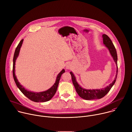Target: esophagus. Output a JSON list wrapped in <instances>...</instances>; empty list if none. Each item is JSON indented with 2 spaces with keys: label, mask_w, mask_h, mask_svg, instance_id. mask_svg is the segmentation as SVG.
Wrapping results in <instances>:
<instances>
[{
  "label": "esophagus",
  "mask_w": 132,
  "mask_h": 132,
  "mask_svg": "<svg viewBox=\"0 0 132 132\" xmlns=\"http://www.w3.org/2000/svg\"><path fill=\"white\" fill-rule=\"evenodd\" d=\"M72 68V65L70 63H68L66 65H65V69H68V70H70Z\"/></svg>",
  "instance_id": "obj_1"
}]
</instances>
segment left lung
Returning <instances> with one entry per match:
<instances>
[{
  "instance_id": "obj_1",
  "label": "left lung",
  "mask_w": 132,
  "mask_h": 132,
  "mask_svg": "<svg viewBox=\"0 0 132 132\" xmlns=\"http://www.w3.org/2000/svg\"><path fill=\"white\" fill-rule=\"evenodd\" d=\"M103 38V43L105 45L108 49L111 56H112L114 61L115 62L116 65H117V73L116 75V77L113 81L108 86H106L104 88H100V89H85L82 87L80 85L77 83L76 77L74 74L72 72H70V74L71 75L72 80L73 84L75 87L76 92L78 94L80 97L82 98L85 99V100H93V99H100L106 95L111 89L112 87L114 84L118 75V64H117V61H118V56L116 49L112 43V42L110 39V38L106 34H103L102 35Z\"/></svg>"
}]
</instances>
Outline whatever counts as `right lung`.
<instances>
[{
    "label": "right lung",
    "instance_id": "add662e5",
    "mask_svg": "<svg viewBox=\"0 0 132 132\" xmlns=\"http://www.w3.org/2000/svg\"><path fill=\"white\" fill-rule=\"evenodd\" d=\"M23 42V39H22L19 44H18V46L16 47L13 59V76L14 80L15 81V83L16 85V86L18 87V88L20 90V91L29 99L33 101L36 102H46L49 100H50L53 96L55 95V94L56 93L59 81L60 80L61 76L62 74L65 72L64 69H62V71L57 75L56 80L54 84L52 85L49 89H47V90L41 92H31L30 90H28L26 89H25L18 81V79L16 78V76L15 74V61L17 59V58L19 56V52L20 51L21 47L22 45Z\"/></svg>",
    "mask_w": 132,
    "mask_h": 132
}]
</instances>
